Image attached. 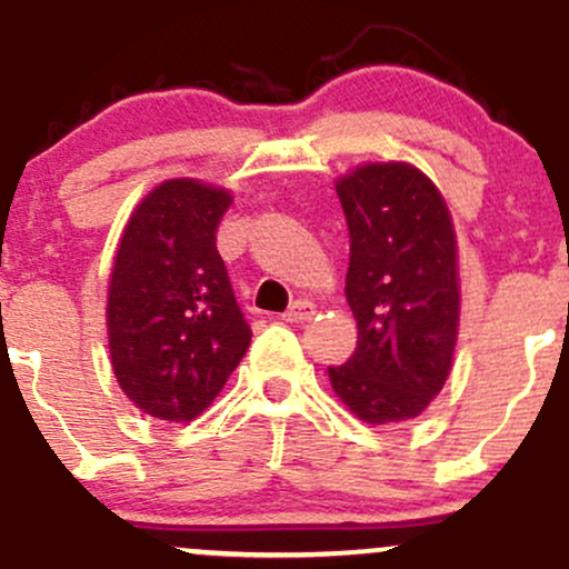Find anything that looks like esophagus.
<instances>
[{
  "instance_id": "esophagus-1",
  "label": "esophagus",
  "mask_w": 569,
  "mask_h": 569,
  "mask_svg": "<svg viewBox=\"0 0 569 569\" xmlns=\"http://www.w3.org/2000/svg\"><path fill=\"white\" fill-rule=\"evenodd\" d=\"M317 313V306L311 300H295L289 306V311L283 313L286 321H311Z\"/></svg>"
}]
</instances>
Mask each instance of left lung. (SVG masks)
Here are the masks:
<instances>
[{
	"instance_id": "left-lung-1",
	"label": "left lung",
	"mask_w": 569,
	"mask_h": 569,
	"mask_svg": "<svg viewBox=\"0 0 569 569\" xmlns=\"http://www.w3.org/2000/svg\"><path fill=\"white\" fill-rule=\"evenodd\" d=\"M336 192L349 228L358 347L343 366H327L332 391L360 421H410L451 371L460 321L455 226L435 183L405 162L363 164Z\"/></svg>"
}]
</instances>
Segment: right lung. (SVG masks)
<instances>
[{"instance_id": "right-lung-1", "label": "right lung", "mask_w": 569, "mask_h": 569, "mask_svg": "<svg viewBox=\"0 0 569 569\" xmlns=\"http://www.w3.org/2000/svg\"><path fill=\"white\" fill-rule=\"evenodd\" d=\"M226 189L173 178L131 214L107 300L112 369L123 393L162 421H192L250 347V325L217 252Z\"/></svg>"}]
</instances>
